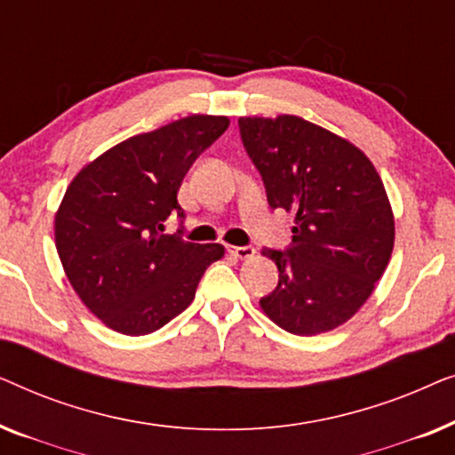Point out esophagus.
I'll use <instances>...</instances> for the list:
<instances>
[{
    "label": "esophagus",
    "instance_id": "34e87169",
    "mask_svg": "<svg viewBox=\"0 0 455 455\" xmlns=\"http://www.w3.org/2000/svg\"><path fill=\"white\" fill-rule=\"evenodd\" d=\"M228 251L232 252L235 259H242V260L252 259L254 252H257L252 246H228Z\"/></svg>",
    "mask_w": 455,
    "mask_h": 455
}]
</instances>
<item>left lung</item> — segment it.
<instances>
[{
  "label": "left lung",
  "mask_w": 455,
  "mask_h": 455,
  "mask_svg": "<svg viewBox=\"0 0 455 455\" xmlns=\"http://www.w3.org/2000/svg\"><path fill=\"white\" fill-rule=\"evenodd\" d=\"M238 126L269 207L296 213L291 244L263 251L279 282L260 307L294 335L331 331L372 294L394 251L381 178L352 142L302 117H240Z\"/></svg>",
  "instance_id": "8db88e82"
}]
</instances>
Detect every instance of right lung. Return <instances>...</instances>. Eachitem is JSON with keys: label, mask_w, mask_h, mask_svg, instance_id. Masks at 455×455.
Returning <instances> with one entry per match:
<instances>
[{"label": "right lung", "mask_w": 455, "mask_h": 455, "mask_svg": "<svg viewBox=\"0 0 455 455\" xmlns=\"http://www.w3.org/2000/svg\"><path fill=\"white\" fill-rule=\"evenodd\" d=\"M223 116H188L120 142L68 186L55 215V246L80 300L124 335L167 325L195 300L221 244L161 234L184 220L178 190L198 155L226 132Z\"/></svg>", "instance_id": "obj_1"}]
</instances>
